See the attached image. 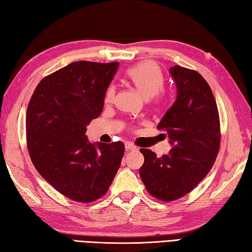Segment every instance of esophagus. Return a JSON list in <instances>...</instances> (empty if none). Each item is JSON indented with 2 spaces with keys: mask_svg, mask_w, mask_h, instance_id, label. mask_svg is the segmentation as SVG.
Returning a JSON list of instances; mask_svg holds the SVG:
<instances>
[{
  "mask_svg": "<svg viewBox=\"0 0 252 252\" xmlns=\"http://www.w3.org/2000/svg\"><path fill=\"white\" fill-rule=\"evenodd\" d=\"M126 149L127 150V151H132V150H136L137 148L135 147V146H134L132 143H126Z\"/></svg>",
  "mask_w": 252,
  "mask_h": 252,
  "instance_id": "obj_1",
  "label": "esophagus"
}]
</instances>
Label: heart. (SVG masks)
I'll use <instances>...</instances> for the list:
<instances>
[{
  "label": "heart",
  "mask_w": 252,
  "mask_h": 252,
  "mask_svg": "<svg viewBox=\"0 0 252 252\" xmlns=\"http://www.w3.org/2000/svg\"><path fill=\"white\" fill-rule=\"evenodd\" d=\"M126 78L136 88L139 93L145 97H151L154 95V101L157 105L164 103L165 97L161 93L164 84V77L161 68L154 62H142L137 65L127 69L126 73ZM116 87L109 85L104 92V103L110 104L115 98Z\"/></svg>",
  "instance_id": "1"
}]
</instances>
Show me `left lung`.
I'll use <instances>...</instances> for the list:
<instances>
[{
  "label": "left lung",
  "instance_id": "left-lung-1",
  "mask_svg": "<svg viewBox=\"0 0 252 252\" xmlns=\"http://www.w3.org/2000/svg\"><path fill=\"white\" fill-rule=\"evenodd\" d=\"M169 74L176 101L157 128L167 133L173 148L158 158L140 149L145 161L139 175L151 195L171 202L188 194L212 169L220 148L218 107L207 81L196 71L175 65Z\"/></svg>",
  "mask_w": 252,
  "mask_h": 252
}]
</instances>
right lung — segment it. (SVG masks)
Listing matches in <instances>:
<instances>
[{
  "mask_svg": "<svg viewBox=\"0 0 252 252\" xmlns=\"http://www.w3.org/2000/svg\"><path fill=\"white\" fill-rule=\"evenodd\" d=\"M119 62L77 61L40 81L28 105L29 155L45 180L76 202L102 197L118 172L125 144H92L87 126L101 115Z\"/></svg>",
  "mask_w": 252,
  "mask_h": 252,
  "instance_id": "add662e5",
  "label": "right lung"
}]
</instances>
